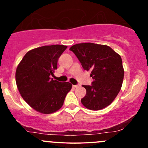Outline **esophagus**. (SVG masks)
Here are the masks:
<instances>
[{
	"instance_id": "esophagus-1",
	"label": "esophagus",
	"mask_w": 148,
	"mask_h": 148,
	"mask_svg": "<svg viewBox=\"0 0 148 148\" xmlns=\"http://www.w3.org/2000/svg\"><path fill=\"white\" fill-rule=\"evenodd\" d=\"M78 86H79V85H73V88H77Z\"/></svg>"
}]
</instances>
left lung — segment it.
I'll list each match as a JSON object with an SVG mask.
<instances>
[{
    "instance_id": "1",
    "label": "left lung",
    "mask_w": 148,
    "mask_h": 148,
    "mask_svg": "<svg viewBox=\"0 0 148 148\" xmlns=\"http://www.w3.org/2000/svg\"><path fill=\"white\" fill-rule=\"evenodd\" d=\"M69 50L93 79L91 86L83 85L86 90L81 99L84 106L99 110L110 105L121 90L124 76L120 55L107 45L90 42L77 44Z\"/></svg>"
}]
</instances>
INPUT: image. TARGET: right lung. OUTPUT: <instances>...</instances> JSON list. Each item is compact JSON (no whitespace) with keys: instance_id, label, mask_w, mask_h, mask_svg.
I'll return each instance as SVG.
<instances>
[{"instance_id":"1","label":"right lung","mask_w":148,"mask_h":148,"mask_svg":"<svg viewBox=\"0 0 148 148\" xmlns=\"http://www.w3.org/2000/svg\"><path fill=\"white\" fill-rule=\"evenodd\" d=\"M66 46L55 45L29 51L16 71V82L23 99L42 114H51L61 108L72 84L51 78L57 69L58 58Z\"/></svg>"}]
</instances>
